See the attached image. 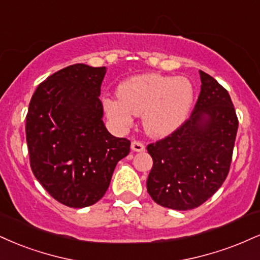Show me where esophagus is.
I'll use <instances>...</instances> for the list:
<instances>
[{
	"instance_id": "34e87169",
	"label": "esophagus",
	"mask_w": 260,
	"mask_h": 260,
	"mask_svg": "<svg viewBox=\"0 0 260 260\" xmlns=\"http://www.w3.org/2000/svg\"><path fill=\"white\" fill-rule=\"evenodd\" d=\"M131 148H132L133 151H136V152H142L145 150L144 144L142 142H139V140H133L132 144H131Z\"/></svg>"
}]
</instances>
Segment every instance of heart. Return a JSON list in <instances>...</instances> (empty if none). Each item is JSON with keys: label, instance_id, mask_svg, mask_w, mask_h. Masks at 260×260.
Returning a JSON list of instances; mask_svg holds the SVG:
<instances>
[{"label": "heart", "instance_id": "1", "mask_svg": "<svg viewBox=\"0 0 260 260\" xmlns=\"http://www.w3.org/2000/svg\"><path fill=\"white\" fill-rule=\"evenodd\" d=\"M117 99H105L106 114L117 127L128 128L134 116H143L150 136L173 132L185 120L193 102L192 84L185 77L158 74L134 76L120 84Z\"/></svg>", "mask_w": 260, "mask_h": 260}]
</instances>
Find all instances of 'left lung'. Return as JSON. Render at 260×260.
Returning a JSON list of instances; mask_svg holds the SVG:
<instances>
[{"instance_id": "obj_1", "label": "left lung", "mask_w": 260, "mask_h": 260, "mask_svg": "<svg viewBox=\"0 0 260 260\" xmlns=\"http://www.w3.org/2000/svg\"><path fill=\"white\" fill-rule=\"evenodd\" d=\"M200 79L201 92L190 117L146 146L154 161L146 180L149 195L177 211L199 207L223 185L239 128L228 90L201 70Z\"/></svg>"}]
</instances>
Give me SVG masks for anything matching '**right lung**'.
<instances>
[{
  "label": "right lung",
  "mask_w": 260,
  "mask_h": 260,
  "mask_svg": "<svg viewBox=\"0 0 260 260\" xmlns=\"http://www.w3.org/2000/svg\"><path fill=\"white\" fill-rule=\"evenodd\" d=\"M106 68L75 64L39 84L26 115V143L34 176L47 192L71 208L104 196L131 142L103 123L100 87Z\"/></svg>",
  "instance_id": "add662e5"
}]
</instances>
